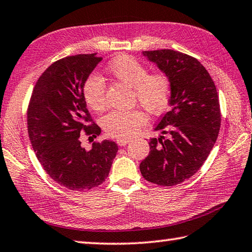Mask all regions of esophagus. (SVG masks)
<instances>
[{
	"label": "esophagus",
	"instance_id": "34e87169",
	"mask_svg": "<svg viewBox=\"0 0 252 252\" xmlns=\"http://www.w3.org/2000/svg\"><path fill=\"white\" fill-rule=\"evenodd\" d=\"M130 140L129 139H118L117 143L119 146H126L127 143H129Z\"/></svg>",
	"mask_w": 252,
	"mask_h": 252
}]
</instances>
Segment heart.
I'll return each mask as SVG.
<instances>
[{
	"instance_id": "heart-1",
	"label": "heart",
	"mask_w": 252,
	"mask_h": 252,
	"mask_svg": "<svg viewBox=\"0 0 252 252\" xmlns=\"http://www.w3.org/2000/svg\"><path fill=\"white\" fill-rule=\"evenodd\" d=\"M107 71L114 79L133 90V99L151 114H161L170 103L172 85L162 71L148 74V68L138 59L121 55L109 63ZM82 97L88 108L102 111L106 106V84L98 75L91 74L82 84ZM146 123L145 114L140 110L112 111L104 116L101 126L108 135L117 139L133 136Z\"/></svg>"
}]
</instances>
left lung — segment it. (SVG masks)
Listing matches in <instances>:
<instances>
[{
    "mask_svg": "<svg viewBox=\"0 0 252 252\" xmlns=\"http://www.w3.org/2000/svg\"><path fill=\"white\" fill-rule=\"evenodd\" d=\"M168 76L170 110L158 121V138L140 164L142 176L159 186H173L197 172L212 151L220 129V107L212 77L197 59L172 49L142 52Z\"/></svg>",
    "mask_w": 252,
    "mask_h": 252,
    "instance_id": "obj_1",
    "label": "left lung"
}]
</instances>
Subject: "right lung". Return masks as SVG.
Segmentation results:
<instances>
[{
    "label": "right lung",
    "mask_w": 252,
    "mask_h": 252,
    "mask_svg": "<svg viewBox=\"0 0 252 252\" xmlns=\"http://www.w3.org/2000/svg\"><path fill=\"white\" fill-rule=\"evenodd\" d=\"M102 61L97 54L75 55L52 63L39 77L27 109V129L39 163L59 185L87 190L106 181L118 152L116 142L81 146L80 133L97 136L82 97V84Z\"/></svg>",
    "instance_id": "obj_1"
}]
</instances>
